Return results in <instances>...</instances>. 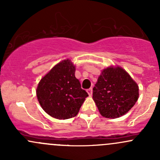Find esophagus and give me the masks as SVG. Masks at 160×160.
<instances>
[{
    "mask_svg": "<svg viewBox=\"0 0 160 160\" xmlns=\"http://www.w3.org/2000/svg\"><path fill=\"white\" fill-rule=\"evenodd\" d=\"M87 92H88V94H89L90 96H91L92 95V88H90V89L87 90Z\"/></svg>",
    "mask_w": 160,
    "mask_h": 160,
    "instance_id": "34e87169",
    "label": "esophagus"
}]
</instances>
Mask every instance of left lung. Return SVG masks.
I'll use <instances>...</instances> for the list:
<instances>
[{"label": "left lung", "mask_w": 160, "mask_h": 160, "mask_svg": "<svg viewBox=\"0 0 160 160\" xmlns=\"http://www.w3.org/2000/svg\"><path fill=\"white\" fill-rule=\"evenodd\" d=\"M138 98V87L121 67H108L93 88V99L102 116L116 118L126 114Z\"/></svg>", "instance_id": "obj_1"}]
</instances>
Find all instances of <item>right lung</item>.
Segmentation results:
<instances>
[{"label": "right lung", "mask_w": 160, "mask_h": 160, "mask_svg": "<svg viewBox=\"0 0 160 160\" xmlns=\"http://www.w3.org/2000/svg\"><path fill=\"white\" fill-rule=\"evenodd\" d=\"M75 71L70 60H63L55 66L38 83L36 90L38 102L43 110L55 118L75 117L88 97L76 78Z\"/></svg>", "instance_id": "obj_1"}]
</instances>
